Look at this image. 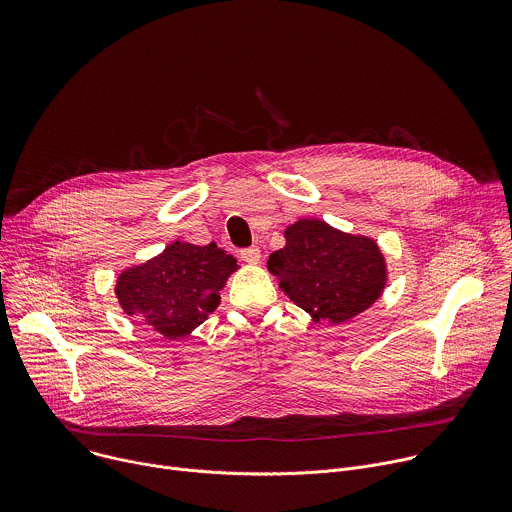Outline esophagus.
Instances as JSON below:
<instances>
[{
	"mask_svg": "<svg viewBox=\"0 0 512 512\" xmlns=\"http://www.w3.org/2000/svg\"><path fill=\"white\" fill-rule=\"evenodd\" d=\"M239 255H241V259H243L245 263H259V259H261V249L253 245V247L243 249Z\"/></svg>",
	"mask_w": 512,
	"mask_h": 512,
	"instance_id": "obj_1",
	"label": "esophagus"
}]
</instances>
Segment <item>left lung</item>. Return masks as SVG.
Returning a JSON list of instances; mask_svg holds the SVG:
<instances>
[{
	"label": "left lung",
	"instance_id": "left-lung-1",
	"mask_svg": "<svg viewBox=\"0 0 512 512\" xmlns=\"http://www.w3.org/2000/svg\"><path fill=\"white\" fill-rule=\"evenodd\" d=\"M267 269L291 302L330 324L375 304L387 281L385 257L373 239L340 233L316 218L285 229V247L269 255Z\"/></svg>",
	"mask_w": 512,
	"mask_h": 512
}]
</instances>
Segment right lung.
Instances as JSON below:
<instances>
[{
    "mask_svg": "<svg viewBox=\"0 0 512 512\" xmlns=\"http://www.w3.org/2000/svg\"><path fill=\"white\" fill-rule=\"evenodd\" d=\"M235 269L237 259L214 243L198 247L176 241L148 263L125 269L115 294L127 316L176 340L221 304L218 291Z\"/></svg>",
    "mask_w": 512,
    "mask_h": 512,
    "instance_id": "right-lung-1",
    "label": "right lung"
}]
</instances>
